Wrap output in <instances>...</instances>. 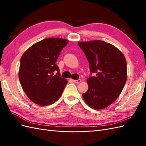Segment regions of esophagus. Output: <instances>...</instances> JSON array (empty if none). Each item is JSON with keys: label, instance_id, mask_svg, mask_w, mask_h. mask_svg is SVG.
<instances>
[{"label": "esophagus", "instance_id": "1", "mask_svg": "<svg viewBox=\"0 0 146 146\" xmlns=\"http://www.w3.org/2000/svg\"><path fill=\"white\" fill-rule=\"evenodd\" d=\"M73 82H74V83H80L82 82V80H80V79H78V80H73Z\"/></svg>", "mask_w": 146, "mask_h": 146}]
</instances>
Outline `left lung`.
<instances>
[{
	"label": "left lung",
	"instance_id": "left-lung-1",
	"mask_svg": "<svg viewBox=\"0 0 146 146\" xmlns=\"http://www.w3.org/2000/svg\"><path fill=\"white\" fill-rule=\"evenodd\" d=\"M90 64L91 75L87 78L88 89L82 94L94 109L109 106L119 97L127 81V62L119 49L100 40L79 42Z\"/></svg>",
	"mask_w": 146,
	"mask_h": 146
}]
</instances>
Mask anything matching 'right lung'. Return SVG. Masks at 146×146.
<instances>
[{"label": "right lung", "instance_id": "add662e5", "mask_svg": "<svg viewBox=\"0 0 146 146\" xmlns=\"http://www.w3.org/2000/svg\"><path fill=\"white\" fill-rule=\"evenodd\" d=\"M68 42L64 39H44L22 56L19 78L23 90L36 104L46 106L61 97L68 82L61 77L56 62Z\"/></svg>", "mask_w": 146, "mask_h": 146}]
</instances>
